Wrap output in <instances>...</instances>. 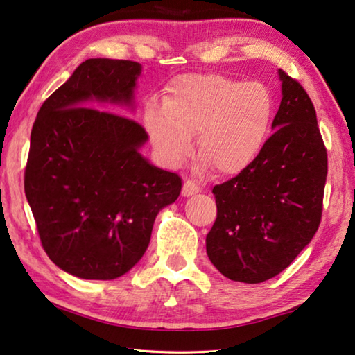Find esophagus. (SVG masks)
I'll return each instance as SVG.
<instances>
[{
	"mask_svg": "<svg viewBox=\"0 0 355 355\" xmlns=\"http://www.w3.org/2000/svg\"><path fill=\"white\" fill-rule=\"evenodd\" d=\"M198 192H200V186L192 182V180H186L184 184H183V191H182L183 197L196 196V194H198Z\"/></svg>",
	"mask_w": 355,
	"mask_h": 355,
	"instance_id": "1",
	"label": "esophagus"
}]
</instances>
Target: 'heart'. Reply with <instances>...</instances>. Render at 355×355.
I'll use <instances>...</instances> for the list:
<instances>
[{"mask_svg":"<svg viewBox=\"0 0 355 355\" xmlns=\"http://www.w3.org/2000/svg\"><path fill=\"white\" fill-rule=\"evenodd\" d=\"M275 116V99L262 82L206 73L171 82L163 105H149L144 127L159 158L177 167L191 155L192 135L205 166L236 175L261 155Z\"/></svg>","mask_w":355,"mask_h":355,"instance_id":"obj_1","label":"heart"}]
</instances>
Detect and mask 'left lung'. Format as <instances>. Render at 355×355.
<instances>
[{
  "label": "left lung",
  "mask_w": 355,
  "mask_h": 355,
  "mask_svg": "<svg viewBox=\"0 0 355 355\" xmlns=\"http://www.w3.org/2000/svg\"><path fill=\"white\" fill-rule=\"evenodd\" d=\"M273 135L239 175L214 186L217 218L206 253L231 281L257 284L279 275L317 233L327 153L311 98L279 69Z\"/></svg>",
  "instance_id": "8db88e82"
}]
</instances>
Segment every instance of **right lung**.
I'll list each match as a JSON object with an SVG mask.
<instances>
[{
  "mask_svg": "<svg viewBox=\"0 0 355 355\" xmlns=\"http://www.w3.org/2000/svg\"><path fill=\"white\" fill-rule=\"evenodd\" d=\"M141 69L132 60L82 62L43 102L32 127L26 198L49 259L77 278L107 281L132 270L158 212L182 192L177 173L141 155L144 128L102 112L133 110Z\"/></svg>",
  "mask_w": 355,
  "mask_h": 355,
  "instance_id": "1",
  "label": "right lung"
}]
</instances>
